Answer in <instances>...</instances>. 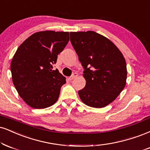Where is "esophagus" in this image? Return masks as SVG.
I'll use <instances>...</instances> for the list:
<instances>
[{
    "label": "esophagus",
    "instance_id": "esophagus-1",
    "mask_svg": "<svg viewBox=\"0 0 150 150\" xmlns=\"http://www.w3.org/2000/svg\"><path fill=\"white\" fill-rule=\"evenodd\" d=\"M77 76V73H74L73 74V75H72L71 76H70L68 79H69L70 80H74V79H75V78H76Z\"/></svg>",
    "mask_w": 150,
    "mask_h": 150
}]
</instances>
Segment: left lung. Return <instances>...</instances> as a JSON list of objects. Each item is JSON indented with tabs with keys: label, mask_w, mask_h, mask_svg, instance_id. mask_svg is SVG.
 <instances>
[{
	"label": "left lung",
	"mask_w": 150,
	"mask_h": 150,
	"mask_svg": "<svg viewBox=\"0 0 150 150\" xmlns=\"http://www.w3.org/2000/svg\"><path fill=\"white\" fill-rule=\"evenodd\" d=\"M70 42L84 68L85 87L78 91L82 101L92 108L105 107L126 85L127 64L112 42L94 31L70 32Z\"/></svg>",
	"instance_id": "1"
}]
</instances>
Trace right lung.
Listing matches in <instances>:
<instances>
[{
    "label": "right lung",
    "instance_id": "obj_1",
    "mask_svg": "<svg viewBox=\"0 0 150 150\" xmlns=\"http://www.w3.org/2000/svg\"><path fill=\"white\" fill-rule=\"evenodd\" d=\"M69 41L68 32H37L17 49L10 66L12 82L21 98L35 109L57 102L66 77L52 70Z\"/></svg>",
    "mask_w": 150,
    "mask_h": 150
}]
</instances>
